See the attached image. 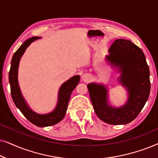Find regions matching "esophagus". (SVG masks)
Here are the masks:
<instances>
[{
	"mask_svg": "<svg viewBox=\"0 0 158 158\" xmlns=\"http://www.w3.org/2000/svg\"><path fill=\"white\" fill-rule=\"evenodd\" d=\"M82 80H83V81L84 82H88L91 78V77H90V75L89 74H88V73H85V74H83L82 75Z\"/></svg>",
	"mask_w": 158,
	"mask_h": 158,
	"instance_id": "1",
	"label": "esophagus"
}]
</instances>
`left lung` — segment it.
<instances>
[{"instance_id":"obj_1","label":"left lung","mask_w":158,"mask_h":158,"mask_svg":"<svg viewBox=\"0 0 158 158\" xmlns=\"http://www.w3.org/2000/svg\"><path fill=\"white\" fill-rule=\"evenodd\" d=\"M106 60L120 73L118 81L126 88L128 98L122 106L110 103L109 89L101 83L87 85L94 111L107 124L119 125L131 122L138 116L148 101L150 91V70L142 49L131 41H114Z\"/></svg>"}]
</instances>
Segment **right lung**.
Segmentation results:
<instances>
[{
  "instance_id": "right-lung-1",
  "label": "right lung",
  "mask_w": 158,
  "mask_h": 158,
  "mask_svg": "<svg viewBox=\"0 0 158 158\" xmlns=\"http://www.w3.org/2000/svg\"><path fill=\"white\" fill-rule=\"evenodd\" d=\"M41 38H42L41 36H33L26 40L17 49L11 60L8 76H9L10 94L16 106L32 124L40 127H45L52 126L63 119L68 109L71 94L80 81V75H75L62 84L58 91L57 105L52 111L42 114L36 113V111L32 110L21 94L18 81V71L19 62L26 49L32 42Z\"/></svg>"
}]
</instances>
